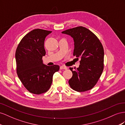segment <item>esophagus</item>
I'll use <instances>...</instances> for the list:
<instances>
[{
	"label": "esophagus",
	"mask_w": 125,
	"mask_h": 125,
	"mask_svg": "<svg viewBox=\"0 0 125 125\" xmlns=\"http://www.w3.org/2000/svg\"><path fill=\"white\" fill-rule=\"evenodd\" d=\"M60 70H62V69H64V70H66L67 68V67L65 66H61L60 67Z\"/></svg>",
	"instance_id": "obj_1"
}]
</instances>
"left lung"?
I'll list each match as a JSON object with an SVG mask.
<instances>
[{
	"label": "left lung",
	"mask_w": 125,
	"mask_h": 125,
	"mask_svg": "<svg viewBox=\"0 0 125 125\" xmlns=\"http://www.w3.org/2000/svg\"><path fill=\"white\" fill-rule=\"evenodd\" d=\"M73 38V55L80 58L79 67L73 71L69 81L74 91L83 92L94 87L104 69V51L103 45L96 35L87 28L80 26L62 32Z\"/></svg>",
	"instance_id": "obj_1"
}]
</instances>
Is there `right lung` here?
I'll use <instances>...</instances> for the list:
<instances>
[{"mask_svg":"<svg viewBox=\"0 0 125 125\" xmlns=\"http://www.w3.org/2000/svg\"><path fill=\"white\" fill-rule=\"evenodd\" d=\"M52 31L34 29L21 39L15 57L18 76L31 93L39 95L47 92L52 83L53 75L60 69L58 65L51 66L43 63L45 55V37Z\"/></svg>","mask_w":125,"mask_h":125,"instance_id":"1","label":"right lung"}]
</instances>
